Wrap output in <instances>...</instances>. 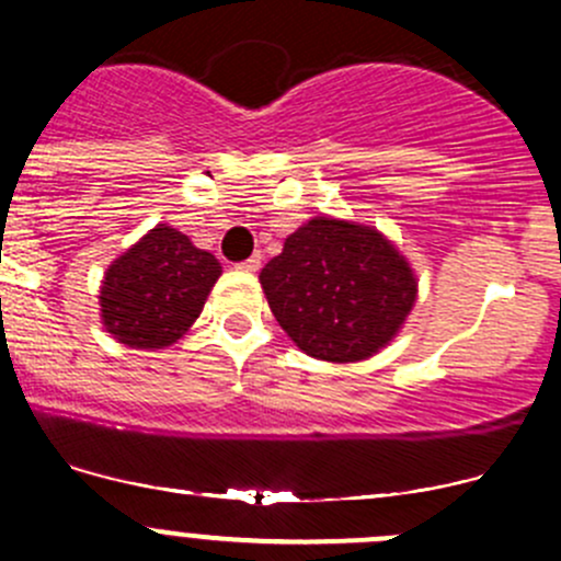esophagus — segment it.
I'll list each match as a JSON object with an SVG mask.
<instances>
[{"label": "esophagus", "instance_id": "esophagus-1", "mask_svg": "<svg viewBox=\"0 0 561 561\" xmlns=\"http://www.w3.org/2000/svg\"><path fill=\"white\" fill-rule=\"evenodd\" d=\"M239 270L244 272H259L261 270V253H253L250 259H244L242 264H239Z\"/></svg>", "mask_w": 561, "mask_h": 561}]
</instances>
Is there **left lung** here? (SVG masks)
<instances>
[{"mask_svg": "<svg viewBox=\"0 0 561 561\" xmlns=\"http://www.w3.org/2000/svg\"><path fill=\"white\" fill-rule=\"evenodd\" d=\"M266 302L306 355L352 364L375 355L415 302L408 261L375 228L313 217L259 275Z\"/></svg>", "mask_w": 561, "mask_h": 561, "instance_id": "obj_1", "label": "left lung"}]
</instances>
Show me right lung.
Returning a JSON list of instances; mask_svg holds the SVG:
<instances>
[{
	"label": "right lung",
	"instance_id": "add662e5",
	"mask_svg": "<svg viewBox=\"0 0 561 561\" xmlns=\"http://www.w3.org/2000/svg\"><path fill=\"white\" fill-rule=\"evenodd\" d=\"M222 266L170 226L153 228L106 270L101 317L121 344L162 350L204 311Z\"/></svg>",
	"mask_w": 561,
	"mask_h": 561
}]
</instances>
